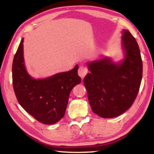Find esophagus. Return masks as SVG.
<instances>
[{"mask_svg":"<svg viewBox=\"0 0 154 154\" xmlns=\"http://www.w3.org/2000/svg\"><path fill=\"white\" fill-rule=\"evenodd\" d=\"M88 72V70L86 66H82L79 68V69H78V74H79V76L82 77V79H83V77L86 75Z\"/></svg>","mask_w":154,"mask_h":154,"instance_id":"obj_1","label":"esophagus"}]
</instances>
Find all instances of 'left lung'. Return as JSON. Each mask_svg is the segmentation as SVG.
<instances>
[{"mask_svg": "<svg viewBox=\"0 0 154 154\" xmlns=\"http://www.w3.org/2000/svg\"><path fill=\"white\" fill-rule=\"evenodd\" d=\"M122 45L126 58L120 64L103 58L88 63L90 73L83 79L94 113L103 118L118 117L136 99L143 75V62L136 39L124 30Z\"/></svg>", "mask_w": 154, "mask_h": 154, "instance_id": "1", "label": "left lung"}]
</instances>
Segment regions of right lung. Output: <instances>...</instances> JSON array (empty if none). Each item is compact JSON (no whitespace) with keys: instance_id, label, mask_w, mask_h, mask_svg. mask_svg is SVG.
I'll return each instance as SVG.
<instances>
[{"instance_id":"obj_1","label":"right lung","mask_w":154,"mask_h":154,"mask_svg":"<svg viewBox=\"0 0 154 154\" xmlns=\"http://www.w3.org/2000/svg\"><path fill=\"white\" fill-rule=\"evenodd\" d=\"M78 68L76 65L71 71L46 79H32L24 66L22 39L12 65L13 86L18 103L41 123H56L64 116L71 91L82 81Z\"/></svg>"}]
</instances>
